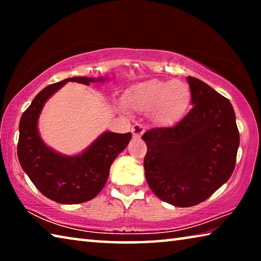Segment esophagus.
I'll return each instance as SVG.
<instances>
[{
  "label": "esophagus",
  "mask_w": 261,
  "mask_h": 261,
  "mask_svg": "<svg viewBox=\"0 0 261 261\" xmlns=\"http://www.w3.org/2000/svg\"><path fill=\"white\" fill-rule=\"evenodd\" d=\"M131 132L134 135V138H140L141 135L145 132V126L143 124H139V123H136V124L131 127Z\"/></svg>",
  "instance_id": "1"
}]
</instances>
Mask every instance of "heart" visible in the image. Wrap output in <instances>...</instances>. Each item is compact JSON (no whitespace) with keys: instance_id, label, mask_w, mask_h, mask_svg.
I'll return each mask as SVG.
<instances>
[{"instance_id":"heart-1","label":"heart","mask_w":261,"mask_h":261,"mask_svg":"<svg viewBox=\"0 0 261 261\" xmlns=\"http://www.w3.org/2000/svg\"><path fill=\"white\" fill-rule=\"evenodd\" d=\"M191 100L188 84L179 81H149L127 91L126 105L141 113L152 112L154 123L170 126L184 116Z\"/></svg>"}]
</instances>
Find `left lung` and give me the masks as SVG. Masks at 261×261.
Returning a JSON list of instances; mask_svg holds the SVG:
<instances>
[{"label":"left lung","instance_id":"1","mask_svg":"<svg viewBox=\"0 0 261 261\" xmlns=\"http://www.w3.org/2000/svg\"><path fill=\"white\" fill-rule=\"evenodd\" d=\"M192 109L173 127L145 132V177L158 198L177 207L198 205L230 178L240 132L227 98L188 77Z\"/></svg>","mask_w":261,"mask_h":261}]
</instances>
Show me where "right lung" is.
<instances>
[{
  "mask_svg": "<svg viewBox=\"0 0 261 261\" xmlns=\"http://www.w3.org/2000/svg\"><path fill=\"white\" fill-rule=\"evenodd\" d=\"M107 77H72L51 84L39 92L21 115L17 154L21 168L43 196L60 204H81L103 189L109 169L131 139V132L106 131L77 155H64L43 143L38 121L47 100L68 82L84 85L106 82Z\"/></svg>",
  "mask_w": 261,
  "mask_h": 261,
  "instance_id": "right-lung-1",
  "label": "right lung"
}]
</instances>
